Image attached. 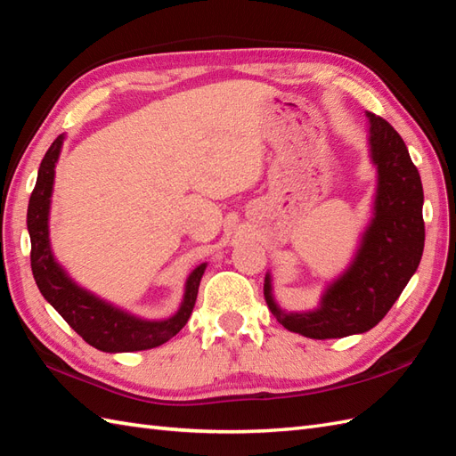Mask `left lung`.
Here are the masks:
<instances>
[{
	"label": "left lung",
	"mask_w": 456,
	"mask_h": 456,
	"mask_svg": "<svg viewBox=\"0 0 456 456\" xmlns=\"http://www.w3.org/2000/svg\"><path fill=\"white\" fill-rule=\"evenodd\" d=\"M365 116L377 186L371 219L362 231L354 258L340 276L326 283L316 306L305 311L283 309L273 295L272 273L264 278V297L278 322L313 340L371 330L404 291L423 254L426 229L418 168L393 126L373 112Z\"/></svg>",
	"instance_id": "left-lung-1"
}]
</instances>
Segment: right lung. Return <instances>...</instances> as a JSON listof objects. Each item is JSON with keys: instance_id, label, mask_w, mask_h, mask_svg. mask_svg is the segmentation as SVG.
Instances as JSON below:
<instances>
[{"instance_id": "right-lung-1", "label": "right lung", "mask_w": 456, "mask_h": 456, "mask_svg": "<svg viewBox=\"0 0 456 456\" xmlns=\"http://www.w3.org/2000/svg\"><path fill=\"white\" fill-rule=\"evenodd\" d=\"M66 135H58L42 159L37 186L28 200L27 229L30 235V268L38 289L73 330L89 346L107 354L142 352L161 346L176 336L192 314L208 262L188 273L178 311L168 319H143L122 306L81 288L56 260L50 242V206L54 194L56 165Z\"/></svg>"}]
</instances>
